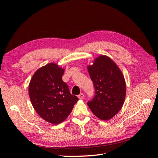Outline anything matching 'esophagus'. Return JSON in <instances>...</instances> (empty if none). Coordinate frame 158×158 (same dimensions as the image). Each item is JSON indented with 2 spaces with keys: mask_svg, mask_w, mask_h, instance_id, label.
<instances>
[{
  "mask_svg": "<svg viewBox=\"0 0 158 158\" xmlns=\"http://www.w3.org/2000/svg\"><path fill=\"white\" fill-rule=\"evenodd\" d=\"M83 97H84V94H83V93L80 94L79 95H78V98H79V99H83Z\"/></svg>",
  "mask_w": 158,
  "mask_h": 158,
  "instance_id": "1",
  "label": "esophagus"
}]
</instances>
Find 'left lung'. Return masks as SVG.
<instances>
[{"mask_svg": "<svg viewBox=\"0 0 158 158\" xmlns=\"http://www.w3.org/2000/svg\"><path fill=\"white\" fill-rule=\"evenodd\" d=\"M88 66L95 88V96L88 102L94 115L107 121L117 114L124 103L126 81L122 72L109 57L101 55Z\"/></svg>", "mask_w": 158, "mask_h": 158, "instance_id": "left-lung-1", "label": "left lung"}]
</instances>
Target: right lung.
Masks as SVG:
<instances>
[{"label": "right lung", "instance_id": "add662e5", "mask_svg": "<svg viewBox=\"0 0 158 158\" xmlns=\"http://www.w3.org/2000/svg\"><path fill=\"white\" fill-rule=\"evenodd\" d=\"M64 69L49 63L32 75L28 87L30 99L39 115L46 122L58 124L64 122L78 101L70 93L62 77Z\"/></svg>", "mask_w": 158, "mask_h": 158}]
</instances>
